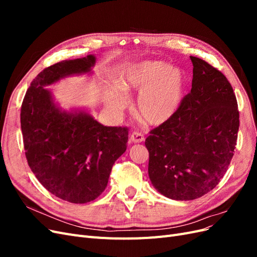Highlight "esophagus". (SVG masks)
I'll return each instance as SVG.
<instances>
[{
  "label": "esophagus",
  "mask_w": 257,
  "mask_h": 257,
  "mask_svg": "<svg viewBox=\"0 0 257 257\" xmlns=\"http://www.w3.org/2000/svg\"><path fill=\"white\" fill-rule=\"evenodd\" d=\"M131 142L135 144L143 143L145 142V136L144 134L141 133V132H134V133L131 135Z\"/></svg>",
  "instance_id": "esophagus-1"
}]
</instances>
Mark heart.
Returning a JSON list of instances; mask_svg holds the SVG:
<instances>
[{
	"label": "heart",
	"instance_id": "1",
	"mask_svg": "<svg viewBox=\"0 0 257 257\" xmlns=\"http://www.w3.org/2000/svg\"><path fill=\"white\" fill-rule=\"evenodd\" d=\"M122 92L139 93L136 109L141 118L151 125L169 121L180 107L185 89V75L181 68L167 66L158 61H146L128 67L116 81ZM125 105L121 93H111L107 106L114 112Z\"/></svg>",
	"mask_w": 257,
	"mask_h": 257
}]
</instances>
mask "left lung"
<instances>
[{"label":"left lung","mask_w":257,"mask_h":257,"mask_svg":"<svg viewBox=\"0 0 257 257\" xmlns=\"http://www.w3.org/2000/svg\"><path fill=\"white\" fill-rule=\"evenodd\" d=\"M191 92L172 119L150 132L153 186L176 200H192L213 190L227 172L234 155L239 110L231 84L219 69L196 57Z\"/></svg>","instance_id":"left-lung-1"}]
</instances>
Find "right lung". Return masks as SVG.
I'll use <instances>...</instances> for the list:
<instances>
[{"label": "right lung", "mask_w": 257, "mask_h": 257, "mask_svg": "<svg viewBox=\"0 0 257 257\" xmlns=\"http://www.w3.org/2000/svg\"><path fill=\"white\" fill-rule=\"evenodd\" d=\"M94 56L61 61L31 82L20 122L28 164L54 196L73 204L94 200L106 189L114 162L126 150L128 128L104 126L85 112H63L44 87L90 71Z\"/></svg>", "instance_id": "add662e5"}]
</instances>
